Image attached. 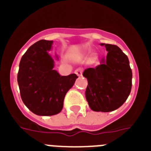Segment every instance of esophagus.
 I'll use <instances>...</instances> for the list:
<instances>
[{
	"instance_id": "obj_1",
	"label": "esophagus",
	"mask_w": 151,
	"mask_h": 151,
	"mask_svg": "<svg viewBox=\"0 0 151 151\" xmlns=\"http://www.w3.org/2000/svg\"><path fill=\"white\" fill-rule=\"evenodd\" d=\"M82 73H83V69L81 67L77 68L76 70H75V73L78 76H82Z\"/></svg>"
}]
</instances>
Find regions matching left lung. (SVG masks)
<instances>
[{
	"mask_svg": "<svg viewBox=\"0 0 151 151\" xmlns=\"http://www.w3.org/2000/svg\"><path fill=\"white\" fill-rule=\"evenodd\" d=\"M104 45L106 60L95 68H88L83 76L87 78L85 97L92 110L111 112L120 107L130 94L132 72L129 58L118 46Z\"/></svg>",
	"mask_w": 151,
	"mask_h": 151,
	"instance_id": "1",
	"label": "left lung"
}]
</instances>
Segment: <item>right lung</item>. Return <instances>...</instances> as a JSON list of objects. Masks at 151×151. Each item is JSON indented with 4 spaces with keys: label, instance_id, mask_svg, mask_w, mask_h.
I'll return each mask as SVG.
<instances>
[{
    "label": "right lung",
    "instance_id": "obj_1",
    "mask_svg": "<svg viewBox=\"0 0 151 151\" xmlns=\"http://www.w3.org/2000/svg\"><path fill=\"white\" fill-rule=\"evenodd\" d=\"M52 44L41 40L32 45L21 58L17 75L24 104L38 116L60 113L64 97L78 78L76 74L61 76L53 69L54 60L47 53Z\"/></svg>",
    "mask_w": 151,
    "mask_h": 151
}]
</instances>
